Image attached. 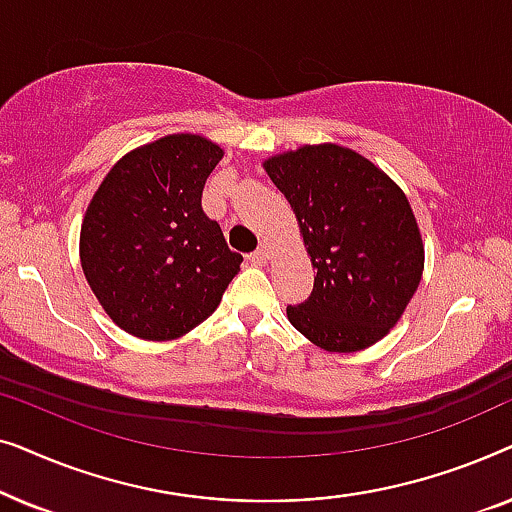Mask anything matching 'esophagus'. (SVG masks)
<instances>
[{
    "label": "esophagus",
    "mask_w": 512,
    "mask_h": 512,
    "mask_svg": "<svg viewBox=\"0 0 512 512\" xmlns=\"http://www.w3.org/2000/svg\"><path fill=\"white\" fill-rule=\"evenodd\" d=\"M249 258H251V263L265 265V263H268V258H270V244H261V247H258Z\"/></svg>",
    "instance_id": "1"
}]
</instances>
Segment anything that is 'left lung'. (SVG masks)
I'll return each instance as SVG.
<instances>
[{
    "label": "left lung",
    "instance_id": "obj_1",
    "mask_svg": "<svg viewBox=\"0 0 512 512\" xmlns=\"http://www.w3.org/2000/svg\"><path fill=\"white\" fill-rule=\"evenodd\" d=\"M296 214L317 270L286 317L326 352H361L389 333L415 296L424 244L405 193L347 146L305 144L263 163Z\"/></svg>",
    "mask_w": 512,
    "mask_h": 512
}]
</instances>
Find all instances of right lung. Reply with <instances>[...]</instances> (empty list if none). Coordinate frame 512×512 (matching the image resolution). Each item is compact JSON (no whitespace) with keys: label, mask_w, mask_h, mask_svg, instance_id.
<instances>
[{"label":"right lung","mask_w":512,"mask_h":512,"mask_svg":"<svg viewBox=\"0 0 512 512\" xmlns=\"http://www.w3.org/2000/svg\"><path fill=\"white\" fill-rule=\"evenodd\" d=\"M223 158L202 135H167L125 153L81 223V268L104 312L142 340H174L202 324L240 272L202 188Z\"/></svg>","instance_id":"obj_1"}]
</instances>
